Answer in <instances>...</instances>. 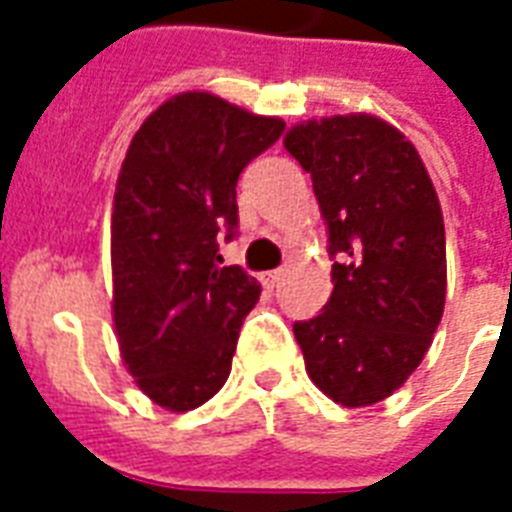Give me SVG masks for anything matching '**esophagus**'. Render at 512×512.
Segmentation results:
<instances>
[{
    "label": "esophagus",
    "mask_w": 512,
    "mask_h": 512,
    "mask_svg": "<svg viewBox=\"0 0 512 512\" xmlns=\"http://www.w3.org/2000/svg\"><path fill=\"white\" fill-rule=\"evenodd\" d=\"M279 279H281V271H265V273H260V281H263V284L268 289L276 287V284H279Z\"/></svg>",
    "instance_id": "1"
}]
</instances>
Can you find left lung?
Here are the masks:
<instances>
[{
  "mask_svg": "<svg viewBox=\"0 0 512 512\" xmlns=\"http://www.w3.org/2000/svg\"><path fill=\"white\" fill-rule=\"evenodd\" d=\"M284 146L311 175L335 260L327 305L292 327L305 369L337 404H377L420 366L444 316L436 188L417 148L374 116L297 124Z\"/></svg>",
  "mask_w": 512,
  "mask_h": 512,
  "instance_id": "1",
  "label": "left lung"
}]
</instances>
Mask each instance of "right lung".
<instances>
[{
	"label": "right lung",
	"instance_id": "right-lung-1",
	"mask_svg": "<svg viewBox=\"0 0 512 512\" xmlns=\"http://www.w3.org/2000/svg\"><path fill=\"white\" fill-rule=\"evenodd\" d=\"M281 132V119L183 92L132 138L111 217L114 324L138 388L164 409H196L231 374L260 284L220 265V241L239 233V175Z\"/></svg>",
	"mask_w": 512,
	"mask_h": 512
}]
</instances>
